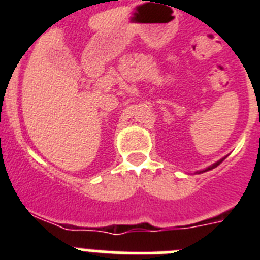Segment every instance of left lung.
Masks as SVG:
<instances>
[{
	"instance_id": "8db88e82",
	"label": "left lung",
	"mask_w": 260,
	"mask_h": 260,
	"mask_svg": "<svg viewBox=\"0 0 260 260\" xmlns=\"http://www.w3.org/2000/svg\"><path fill=\"white\" fill-rule=\"evenodd\" d=\"M226 157H228V155H226V156H224V157H222V158H220L219 161L213 162L212 165H210V167H207V168H206V169H202V171H198V172H197V173H198V174H201V173H204V172H208V171H211V169H213V168H216V167H217V165H219L220 162H222V161H224V160H225V158H226Z\"/></svg>"
}]
</instances>
